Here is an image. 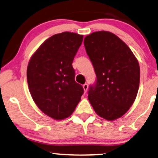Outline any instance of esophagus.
<instances>
[{
	"label": "esophagus",
	"instance_id": "1",
	"mask_svg": "<svg viewBox=\"0 0 158 158\" xmlns=\"http://www.w3.org/2000/svg\"><path fill=\"white\" fill-rule=\"evenodd\" d=\"M83 89H84V91H85V93H86L87 91V89H88V85L87 84H85V85H83Z\"/></svg>",
	"mask_w": 158,
	"mask_h": 158
}]
</instances>
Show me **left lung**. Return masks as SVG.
Wrapping results in <instances>:
<instances>
[{"label": "left lung", "mask_w": 158, "mask_h": 158, "mask_svg": "<svg viewBox=\"0 0 158 158\" xmlns=\"http://www.w3.org/2000/svg\"><path fill=\"white\" fill-rule=\"evenodd\" d=\"M84 44L97 77L95 85L89 87V103L100 117L115 120L129 110L136 98L139 62L126 44L111 32H94L85 38Z\"/></svg>", "instance_id": "left-lung-1"}]
</instances>
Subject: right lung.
Wrapping results in <instances>:
<instances>
[{
    "label": "right lung",
    "instance_id": "add662e5",
    "mask_svg": "<svg viewBox=\"0 0 158 158\" xmlns=\"http://www.w3.org/2000/svg\"><path fill=\"white\" fill-rule=\"evenodd\" d=\"M83 35L63 32L46 40L31 56L27 69L29 91L42 112L56 120L72 114L84 93L75 81L72 63Z\"/></svg>",
    "mask_w": 158,
    "mask_h": 158
}]
</instances>
